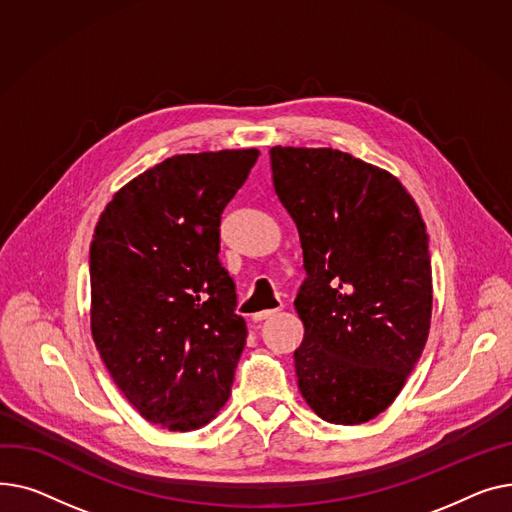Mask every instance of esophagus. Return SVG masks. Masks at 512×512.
<instances>
[{"instance_id":"1","label":"esophagus","mask_w":512,"mask_h":512,"mask_svg":"<svg viewBox=\"0 0 512 512\" xmlns=\"http://www.w3.org/2000/svg\"><path fill=\"white\" fill-rule=\"evenodd\" d=\"M275 314H277V310H262V312L252 314V320H254V322H262V320H266V318H270V316H275Z\"/></svg>"}]
</instances>
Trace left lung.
<instances>
[{"label":"left lung","instance_id":"obj_1","mask_svg":"<svg viewBox=\"0 0 512 512\" xmlns=\"http://www.w3.org/2000/svg\"><path fill=\"white\" fill-rule=\"evenodd\" d=\"M306 279L297 386L330 424H364L395 401L432 316L426 225L397 177L333 148H270Z\"/></svg>","mask_w":512,"mask_h":512}]
</instances>
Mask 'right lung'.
Segmentation results:
<instances>
[{
  "mask_svg": "<svg viewBox=\"0 0 512 512\" xmlns=\"http://www.w3.org/2000/svg\"><path fill=\"white\" fill-rule=\"evenodd\" d=\"M258 150L175 155L119 190L90 244V326L150 424L188 432L225 405L246 322L221 264V215Z\"/></svg>",
  "mask_w": 512,
  "mask_h": 512,
  "instance_id": "obj_1",
  "label": "right lung"
}]
</instances>
